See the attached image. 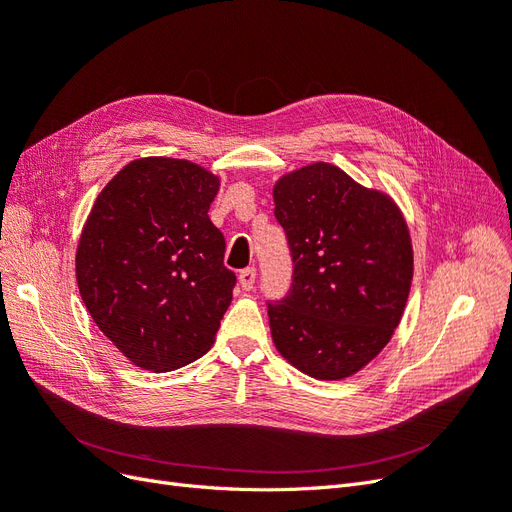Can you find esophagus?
<instances>
[{
    "label": "esophagus",
    "instance_id": "obj_1",
    "mask_svg": "<svg viewBox=\"0 0 512 512\" xmlns=\"http://www.w3.org/2000/svg\"><path fill=\"white\" fill-rule=\"evenodd\" d=\"M238 280H240V285H242V289H244V291H251V289L255 287L257 270H255V268H244V270H240Z\"/></svg>",
    "mask_w": 512,
    "mask_h": 512
}]
</instances>
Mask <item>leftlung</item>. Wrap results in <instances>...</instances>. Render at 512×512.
Here are the masks:
<instances>
[{
	"instance_id": "obj_1",
	"label": "left lung",
	"mask_w": 512,
	"mask_h": 512,
	"mask_svg": "<svg viewBox=\"0 0 512 512\" xmlns=\"http://www.w3.org/2000/svg\"><path fill=\"white\" fill-rule=\"evenodd\" d=\"M291 287L268 300L276 349L312 378L340 381L381 353L398 327L412 280V246L387 195L340 168L312 163L274 187Z\"/></svg>"
}]
</instances>
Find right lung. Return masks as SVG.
Masks as SVG:
<instances>
[{
  "label": "right lung",
  "instance_id": "1",
  "mask_svg": "<svg viewBox=\"0 0 512 512\" xmlns=\"http://www.w3.org/2000/svg\"><path fill=\"white\" fill-rule=\"evenodd\" d=\"M219 178L185 159L127 163L97 195L76 253L80 298L144 370L191 364L212 344L236 274L208 208Z\"/></svg>",
  "mask_w": 512,
  "mask_h": 512
}]
</instances>
